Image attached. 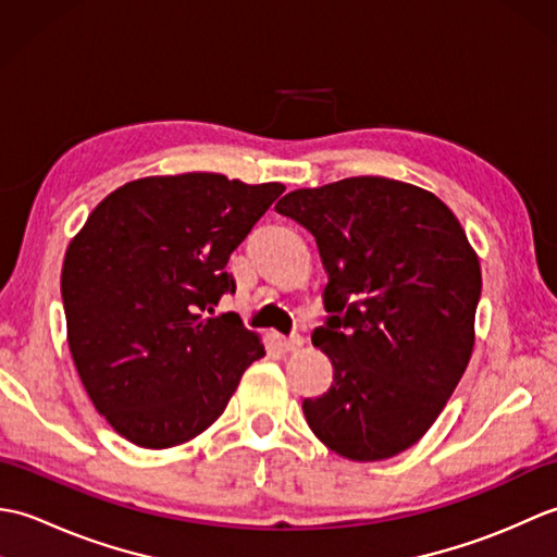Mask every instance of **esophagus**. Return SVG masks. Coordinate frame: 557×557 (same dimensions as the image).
Masks as SVG:
<instances>
[{
  "mask_svg": "<svg viewBox=\"0 0 557 557\" xmlns=\"http://www.w3.org/2000/svg\"><path fill=\"white\" fill-rule=\"evenodd\" d=\"M282 347H285L287 351H299L304 347V337L301 335H289L282 339Z\"/></svg>",
  "mask_w": 557,
  "mask_h": 557,
  "instance_id": "1",
  "label": "esophagus"
}]
</instances>
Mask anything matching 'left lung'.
I'll return each instance as SVG.
<instances>
[{"mask_svg":"<svg viewBox=\"0 0 557 557\" xmlns=\"http://www.w3.org/2000/svg\"><path fill=\"white\" fill-rule=\"evenodd\" d=\"M315 236L327 318L313 347L333 385L311 431L354 461L405 453L441 417L474 349L481 265L441 198L385 176L297 188L275 206Z\"/></svg>","mask_w":557,"mask_h":557,"instance_id":"left-lung-1","label":"left lung"}]
</instances>
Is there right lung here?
<instances>
[{
    "instance_id": "add662e5",
    "label": "right lung",
    "mask_w": 557,
    "mask_h": 557,
    "mask_svg": "<svg viewBox=\"0 0 557 557\" xmlns=\"http://www.w3.org/2000/svg\"><path fill=\"white\" fill-rule=\"evenodd\" d=\"M282 191L210 172L146 176L112 191L71 239L69 349L90 401L126 441H191L265 357L239 315L203 311L234 294L227 260Z\"/></svg>"
}]
</instances>
